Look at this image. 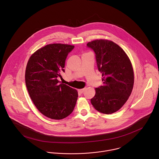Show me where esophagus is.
<instances>
[{
	"mask_svg": "<svg viewBox=\"0 0 159 159\" xmlns=\"http://www.w3.org/2000/svg\"><path fill=\"white\" fill-rule=\"evenodd\" d=\"M84 89H85V88H84V89H78V92H79L80 93H82L84 91Z\"/></svg>",
	"mask_w": 159,
	"mask_h": 159,
	"instance_id": "1",
	"label": "esophagus"
}]
</instances>
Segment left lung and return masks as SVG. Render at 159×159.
<instances>
[{
    "instance_id": "1",
    "label": "left lung",
    "mask_w": 159,
    "mask_h": 159,
    "mask_svg": "<svg viewBox=\"0 0 159 159\" xmlns=\"http://www.w3.org/2000/svg\"><path fill=\"white\" fill-rule=\"evenodd\" d=\"M87 46L95 53L103 82V86L95 89L91 103L102 113H114L123 107L133 89L134 73L131 61L123 49L111 40H95Z\"/></svg>"
}]
</instances>
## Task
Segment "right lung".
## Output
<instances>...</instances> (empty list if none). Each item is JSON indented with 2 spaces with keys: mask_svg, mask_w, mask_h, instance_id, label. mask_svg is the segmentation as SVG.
<instances>
[{
  "mask_svg": "<svg viewBox=\"0 0 159 159\" xmlns=\"http://www.w3.org/2000/svg\"><path fill=\"white\" fill-rule=\"evenodd\" d=\"M74 46L53 43L32 54L25 68V85L34 104L46 117L62 119L71 113L78 99V92L58 77L64 72L66 59Z\"/></svg>",
  "mask_w": 159,
  "mask_h": 159,
  "instance_id": "obj_1",
  "label": "right lung"
}]
</instances>
